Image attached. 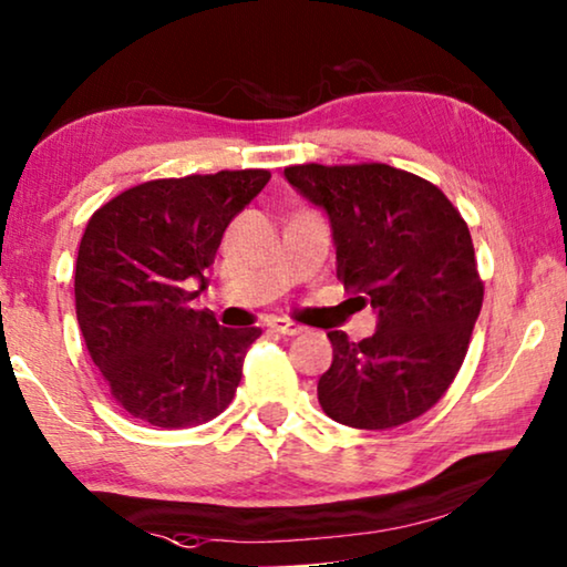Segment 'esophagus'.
<instances>
[{"label":"esophagus","instance_id":"obj_1","mask_svg":"<svg viewBox=\"0 0 567 567\" xmlns=\"http://www.w3.org/2000/svg\"><path fill=\"white\" fill-rule=\"evenodd\" d=\"M269 329L280 331L282 337H298V333L306 331V326L295 323V321H290V318H272V321H269Z\"/></svg>","mask_w":567,"mask_h":567}]
</instances>
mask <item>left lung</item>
I'll return each instance as SVG.
<instances>
[{
	"instance_id": "left-lung-1",
	"label": "left lung",
	"mask_w": 567,
	"mask_h": 567,
	"mask_svg": "<svg viewBox=\"0 0 567 567\" xmlns=\"http://www.w3.org/2000/svg\"><path fill=\"white\" fill-rule=\"evenodd\" d=\"M285 177L329 213L337 277L378 331H329L318 403L339 424L385 432L424 416L465 362L483 308L473 238L440 187L390 164H295Z\"/></svg>"
}]
</instances>
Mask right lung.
<instances>
[{"label": "right lung", "mask_w": 567, "mask_h": 567, "mask_svg": "<svg viewBox=\"0 0 567 567\" xmlns=\"http://www.w3.org/2000/svg\"><path fill=\"white\" fill-rule=\"evenodd\" d=\"M267 169L151 179L115 195L79 244L76 321L110 395L143 424L200 426L234 401L259 329L195 310L223 230L269 182Z\"/></svg>", "instance_id": "obj_1"}]
</instances>
